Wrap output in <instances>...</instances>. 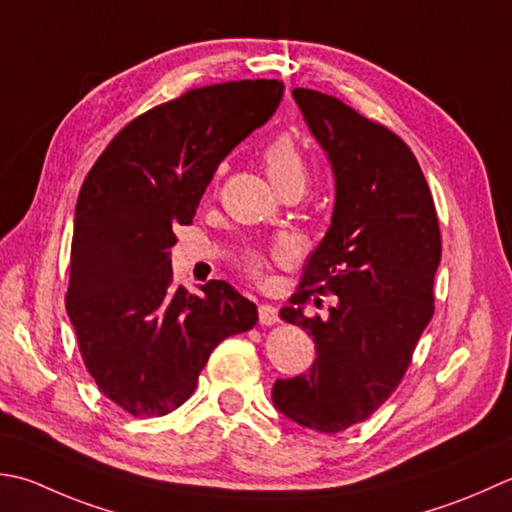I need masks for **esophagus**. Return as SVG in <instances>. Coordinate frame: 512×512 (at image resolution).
<instances>
[{
  "label": "esophagus",
  "instance_id": "34e87169",
  "mask_svg": "<svg viewBox=\"0 0 512 512\" xmlns=\"http://www.w3.org/2000/svg\"><path fill=\"white\" fill-rule=\"evenodd\" d=\"M279 322V315H277V308L270 306V304H262L259 306V324L262 326H273Z\"/></svg>",
  "mask_w": 512,
  "mask_h": 512
}]
</instances>
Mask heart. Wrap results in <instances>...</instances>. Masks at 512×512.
<instances>
[{"label":"heart","mask_w":512,"mask_h":512,"mask_svg":"<svg viewBox=\"0 0 512 512\" xmlns=\"http://www.w3.org/2000/svg\"><path fill=\"white\" fill-rule=\"evenodd\" d=\"M262 164L270 182L282 193L286 188H304L306 162L295 137L290 133L275 135L262 150ZM244 273L250 279L264 282L268 277V259L259 253H250L244 262Z\"/></svg>","instance_id":"heart-1"}]
</instances>
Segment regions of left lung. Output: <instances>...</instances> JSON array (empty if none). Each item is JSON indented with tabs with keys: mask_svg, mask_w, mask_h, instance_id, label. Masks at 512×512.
I'll return each instance as SVG.
<instances>
[{
	"mask_svg": "<svg viewBox=\"0 0 512 512\" xmlns=\"http://www.w3.org/2000/svg\"><path fill=\"white\" fill-rule=\"evenodd\" d=\"M335 173V210L297 293L279 317L313 335L308 373L277 379L273 402L295 424L342 433L395 393L435 313L442 233L413 150L333 95L295 88ZM337 294L329 319L306 318L310 294Z\"/></svg>",
	"mask_w": 512,
	"mask_h": 512,
	"instance_id": "8db88e82",
	"label": "left lung"
}]
</instances>
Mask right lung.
Listing matches in <instances>:
<instances>
[{
  "mask_svg": "<svg viewBox=\"0 0 512 512\" xmlns=\"http://www.w3.org/2000/svg\"><path fill=\"white\" fill-rule=\"evenodd\" d=\"M277 79L193 88L110 139L77 197L66 313L84 366L133 417H162L193 395L210 353L257 324L226 282L177 286L170 248L219 162L282 102Z\"/></svg>",
  "mask_w": 512,
  "mask_h": 512,
  "instance_id": "1",
  "label": "right lung"
}]
</instances>
